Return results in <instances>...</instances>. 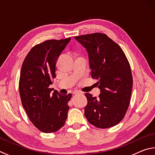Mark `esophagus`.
<instances>
[{
  "label": "esophagus",
  "instance_id": "1",
  "mask_svg": "<svg viewBox=\"0 0 155 155\" xmlns=\"http://www.w3.org/2000/svg\"><path fill=\"white\" fill-rule=\"evenodd\" d=\"M82 94V93L80 92V91H74V92H73V94H74V95H77V94Z\"/></svg>",
  "mask_w": 155,
  "mask_h": 155
}]
</instances>
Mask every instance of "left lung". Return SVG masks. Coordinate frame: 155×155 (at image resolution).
<instances>
[{
  "instance_id": "8db88e82",
  "label": "left lung",
  "mask_w": 155,
  "mask_h": 155,
  "mask_svg": "<svg viewBox=\"0 0 155 155\" xmlns=\"http://www.w3.org/2000/svg\"><path fill=\"white\" fill-rule=\"evenodd\" d=\"M74 38L87 50L91 77L98 81L101 90L98 98L85 94V116L97 128L114 127L124 118L130 104L133 77L129 62L121 47L105 34Z\"/></svg>"
}]
</instances>
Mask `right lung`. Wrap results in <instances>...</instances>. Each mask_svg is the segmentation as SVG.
I'll return each mask as SVG.
<instances>
[{
  "instance_id": "1",
  "label": "right lung",
  "mask_w": 155,
  "mask_h": 155,
  "mask_svg": "<svg viewBox=\"0 0 155 155\" xmlns=\"http://www.w3.org/2000/svg\"><path fill=\"white\" fill-rule=\"evenodd\" d=\"M71 38L37 44L26 56L21 68V102L31 122L43 133H54L64 125L72 94L62 95L49 86L56 77V64Z\"/></svg>"
}]
</instances>
